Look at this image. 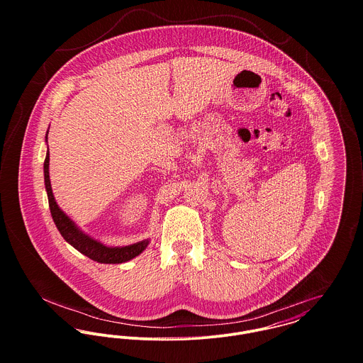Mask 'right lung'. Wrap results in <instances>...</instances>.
Segmentation results:
<instances>
[{
	"mask_svg": "<svg viewBox=\"0 0 363 363\" xmlns=\"http://www.w3.org/2000/svg\"><path fill=\"white\" fill-rule=\"evenodd\" d=\"M46 141H48V135H46ZM49 159H50V154L48 151V155L45 159V184H46V191H48V197H49V207L52 212V220H54L57 229L60 230L61 236L71 246H74L78 252H81L86 257L94 259V261H98V262L120 264V262H125L128 259L140 256L148 246V243H150L148 240H143L135 245H130V246H124V247H107L101 242L94 240L92 238L86 236L84 232H81L75 226V223L58 208L55 200H54L50 176H49Z\"/></svg>",
	"mask_w": 363,
	"mask_h": 363,
	"instance_id": "add662e5",
	"label": "right lung"
}]
</instances>
